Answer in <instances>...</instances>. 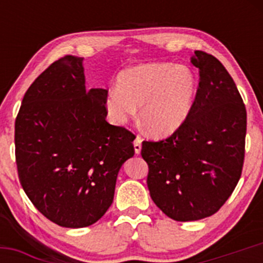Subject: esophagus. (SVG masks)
Wrapping results in <instances>:
<instances>
[{"label":"esophagus","mask_w":263,"mask_h":263,"mask_svg":"<svg viewBox=\"0 0 263 263\" xmlns=\"http://www.w3.org/2000/svg\"><path fill=\"white\" fill-rule=\"evenodd\" d=\"M134 146H135V153L140 154L141 153V147H142V139L140 136H137L134 141Z\"/></svg>","instance_id":"obj_1"}]
</instances>
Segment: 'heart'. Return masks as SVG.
I'll return each mask as SVG.
<instances>
[{
	"mask_svg": "<svg viewBox=\"0 0 263 263\" xmlns=\"http://www.w3.org/2000/svg\"><path fill=\"white\" fill-rule=\"evenodd\" d=\"M197 92V79L187 66L151 62L122 71L117 87L108 90L105 109L110 121L124 124L136 115L154 137H168L187 121Z\"/></svg>",
	"mask_w": 263,
	"mask_h": 263,
	"instance_id": "b5f03b06",
	"label": "heart"
}]
</instances>
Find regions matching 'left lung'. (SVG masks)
Segmentation results:
<instances>
[{"label":"left lung","mask_w":263,"mask_h":263,"mask_svg":"<svg viewBox=\"0 0 263 263\" xmlns=\"http://www.w3.org/2000/svg\"><path fill=\"white\" fill-rule=\"evenodd\" d=\"M200 70L192 110L168 139L142 142L147 187L155 205L176 221L220 210L242 176L247 110L234 80L214 55L196 50Z\"/></svg>","instance_id":"8db88e82"}]
</instances>
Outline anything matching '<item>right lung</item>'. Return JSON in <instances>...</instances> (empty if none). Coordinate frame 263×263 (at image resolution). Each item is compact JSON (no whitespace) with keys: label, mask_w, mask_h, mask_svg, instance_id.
I'll return each instance as SVG.
<instances>
[{"label":"right lung","mask_w":263,"mask_h":263,"mask_svg":"<svg viewBox=\"0 0 263 263\" xmlns=\"http://www.w3.org/2000/svg\"><path fill=\"white\" fill-rule=\"evenodd\" d=\"M82 57L53 62L24 95L15 121L21 187L47 219L63 228L97 222L115 197L134 134L105 121L107 90L86 89Z\"/></svg>","instance_id":"obj_1"}]
</instances>
